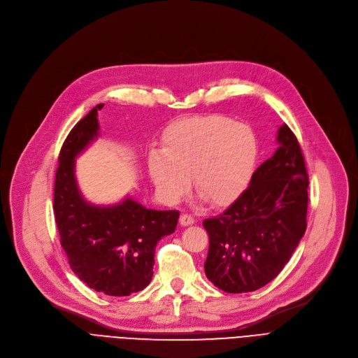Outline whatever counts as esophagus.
Masks as SVG:
<instances>
[{"label": "esophagus", "instance_id": "1", "mask_svg": "<svg viewBox=\"0 0 358 358\" xmlns=\"http://www.w3.org/2000/svg\"><path fill=\"white\" fill-rule=\"evenodd\" d=\"M180 223L182 224V227H190V224L194 223V217L192 215H187V213H182L180 216Z\"/></svg>", "mask_w": 358, "mask_h": 358}]
</instances>
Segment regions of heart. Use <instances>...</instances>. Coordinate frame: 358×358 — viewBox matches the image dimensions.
Here are the masks:
<instances>
[{"mask_svg": "<svg viewBox=\"0 0 358 358\" xmlns=\"http://www.w3.org/2000/svg\"><path fill=\"white\" fill-rule=\"evenodd\" d=\"M257 159V141L250 127L212 115L169 124L161 150L148 157V171L166 203L194 189L210 204L232 201L247 185Z\"/></svg>", "mask_w": 358, "mask_h": 358, "instance_id": "1", "label": "heart"}]
</instances>
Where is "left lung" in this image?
I'll list each match as a JSON object with an SVG mask.
<instances>
[{
  "mask_svg": "<svg viewBox=\"0 0 358 358\" xmlns=\"http://www.w3.org/2000/svg\"><path fill=\"white\" fill-rule=\"evenodd\" d=\"M275 154L262 162L250 187L219 216L203 220L209 234L204 273L227 293L266 286L285 268L306 231L309 176L302 149L287 124Z\"/></svg>",
  "mask_w": 358,
  "mask_h": 358,
  "instance_id": "left-lung-1",
  "label": "left lung"
}]
</instances>
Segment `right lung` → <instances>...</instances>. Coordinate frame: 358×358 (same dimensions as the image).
<instances>
[{"label":"right lung","instance_id":"obj_1","mask_svg":"<svg viewBox=\"0 0 358 358\" xmlns=\"http://www.w3.org/2000/svg\"><path fill=\"white\" fill-rule=\"evenodd\" d=\"M103 106L75 124L61 148L53 212L72 271L96 292L129 296L152 280L157 243L176 231L180 212L146 209L131 199L97 208L81 197L73 159L99 135L97 113Z\"/></svg>","mask_w":358,"mask_h":358}]
</instances>
